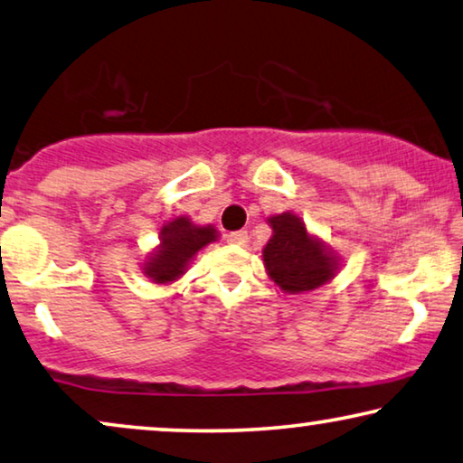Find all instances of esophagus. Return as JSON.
<instances>
[{
  "label": "esophagus",
  "instance_id": "esophagus-1",
  "mask_svg": "<svg viewBox=\"0 0 463 463\" xmlns=\"http://www.w3.org/2000/svg\"><path fill=\"white\" fill-rule=\"evenodd\" d=\"M226 241L232 245H247L250 237H247V231H234V232L226 234Z\"/></svg>",
  "mask_w": 463,
  "mask_h": 463
}]
</instances>
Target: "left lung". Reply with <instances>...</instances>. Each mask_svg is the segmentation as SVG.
I'll use <instances>...</instances> for the list:
<instances>
[{"mask_svg":"<svg viewBox=\"0 0 463 463\" xmlns=\"http://www.w3.org/2000/svg\"><path fill=\"white\" fill-rule=\"evenodd\" d=\"M272 237L262 250L264 269L283 294H304L323 288L340 270V258L294 212L269 218Z\"/></svg>","mask_w":463,"mask_h":463,"instance_id":"left-lung-1","label":"left lung"}]
</instances>
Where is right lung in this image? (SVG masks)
Returning a JSON list of instances; mask_svg holds the SVG:
<instances>
[{
	"mask_svg": "<svg viewBox=\"0 0 463 463\" xmlns=\"http://www.w3.org/2000/svg\"><path fill=\"white\" fill-rule=\"evenodd\" d=\"M213 241H218L216 226H199L186 216L169 220L161 229L159 245L146 256L142 272L157 285L178 281L193 258Z\"/></svg>",
	"mask_w": 463,
	"mask_h": 463,
	"instance_id": "obj_1",
	"label": "right lung"
}]
</instances>
